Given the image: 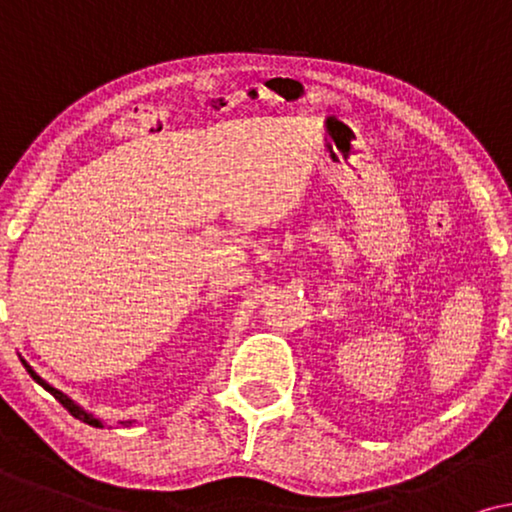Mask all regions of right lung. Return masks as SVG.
Listing matches in <instances>:
<instances>
[{"label":"right lung","instance_id":"add662e5","mask_svg":"<svg viewBox=\"0 0 512 512\" xmlns=\"http://www.w3.org/2000/svg\"><path fill=\"white\" fill-rule=\"evenodd\" d=\"M20 363H23V365H25V370H27V374H30V377H32L34 381H37V384H39V386H42V388H44V391H49V393L53 395V398H56V400H58V403H60V405H63L67 412H70V414H72V417H74V419L84 421V424H88V426H95V428H102V426H105V421H102V419H98V417H93V414H91V412H86V410H84V407H81V405H77V403H74V400H72V398H67V395H65L63 391H58V388H53V386L49 384V381H44L42 377H39V374H37V372H34V370H32V367H30V365H27L23 358H20ZM119 424H121V426H131V424H133V421H119Z\"/></svg>","mask_w":512,"mask_h":512}]
</instances>
